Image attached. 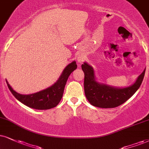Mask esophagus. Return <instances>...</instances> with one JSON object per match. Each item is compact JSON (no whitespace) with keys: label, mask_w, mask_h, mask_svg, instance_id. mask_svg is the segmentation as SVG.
<instances>
[{"label":"esophagus","mask_w":149,"mask_h":149,"mask_svg":"<svg viewBox=\"0 0 149 149\" xmlns=\"http://www.w3.org/2000/svg\"><path fill=\"white\" fill-rule=\"evenodd\" d=\"M77 60H78L79 62H81L82 61H83V59H82V58H80V57H78Z\"/></svg>","instance_id":"obj_1"}]
</instances>
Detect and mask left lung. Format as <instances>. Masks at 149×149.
<instances>
[{
	"label": "left lung",
	"instance_id": "8db88e82",
	"mask_svg": "<svg viewBox=\"0 0 149 149\" xmlns=\"http://www.w3.org/2000/svg\"><path fill=\"white\" fill-rule=\"evenodd\" d=\"M81 68L84 72V92L86 98L91 105L102 108L117 107L131 98L140 87L146 70L132 86L117 88L97 82L94 70L87 63L82 64Z\"/></svg>",
	"mask_w": 149,
	"mask_h": 149
}]
</instances>
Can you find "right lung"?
<instances>
[{
  "instance_id": "1",
  "label": "right lung",
  "mask_w": 149,
  "mask_h": 149,
  "mask_svg": "<svg viewBox=\"0 0 149 149\" xmlns=\"http://www.w3.org/2000/svg\"><path fill=\"white\" fill-rule=\"evenodd\" d=\"M76 61H72L65 68L56 83L47 88L30 95H21L12 89L8 82L7 86L12 95L22 104L37 110H47L56 106L63 97L64 88L70 74L77 68Z\"/></svg>"
}]
</instances>
